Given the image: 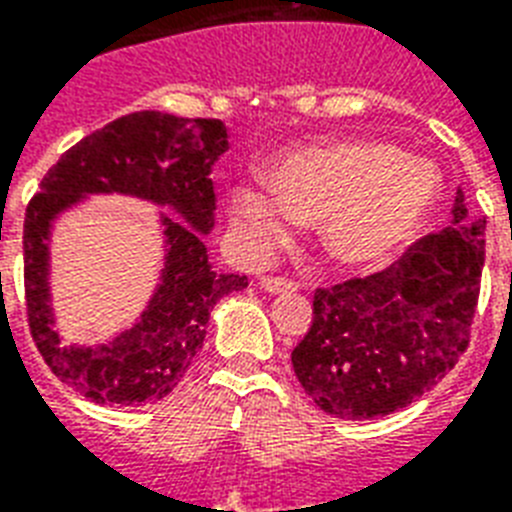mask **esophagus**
Wrapping results in <instances>:
<instances>
[{
  "mask_svg": "<svg viewBox=\"0 0 512 512\" xmlns=\"http://www.w3.org/2000/svg\"><path fill=\"white\" fill-rule=\"evenodd\" d=\"M265 292H271V295H281V292H295L300 284L295 279H287V276H263L260 279Z\"/></svg>",
  "mask_w": 512,
  "mask_h": 512,
  "instance_id": "1",
  "label": "esophagus"
}]
</instances>
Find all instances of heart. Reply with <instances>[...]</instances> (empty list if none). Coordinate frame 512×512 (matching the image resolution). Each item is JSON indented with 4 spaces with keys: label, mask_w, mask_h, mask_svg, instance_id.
I'll use <instances>...</instances> for the list:
<instances>
[{
    "label": "heart",
    "mask_w": 512,
    "mask_h": 512,
    "mask_svg": "<svg viewBox=\"0 0 512 512\" xmlns=\"http://www.w3.org/2000/svg\"><path fill=\"white\" fill-rule=\"evenodd\" d=\"M438 191V172L396 146L329 143L287 154L273 164L268 183L236 185L233 212L260 249L284 239L295 220H321L329 257L361 268L412 239Z\"/></svg>",
    "instance_id": "heart-1"
}]
</instances>
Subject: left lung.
I'll return each mask as SVG.
<instances>
[{
  "mask_svg": "<svg viewBox=\"0 0 512 512\" xmlns=\"http://www.w3.org/2000/svg\"><path fill=\"white\" fill-rule=\"evenodd\" d=\"M486 217H470L457 191L452 223L396 263L313 292L308 335L292 366L313 404L340 420L404 409L454 369L470 345Z\"/></svg>",
  "mask_w": 512,
  "mask_h": 512,
  "instance_id": "1",
  "label": "left lung"
}]
</instances>
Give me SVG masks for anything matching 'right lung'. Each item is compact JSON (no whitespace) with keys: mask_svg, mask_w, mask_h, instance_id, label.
Instances as JSON below:
<instances>
[{"mask_svg":"<svg viewBox=\"0 0 512 512\" xmlns=\"http://www.w3.org/2000/svg\"><path fill=\"white\" fill-rule=\"evenodd\" d=\"M228 151L220 119H177L138 111L68 148L42 177L23 220L26 316L44 364L95 404L138 406L175 388L207 335L209 311L247 276L212 271L201 233L215 223L212 164ZM84 192H130L172 206L188 226L163 218L171 244L163 284L144 319L100 349H63L46 305V236L51 217Z\"/></svg>","mask_w":512,"mask_h":512,"instance_id":"obj_1","label":"right lung"}]
</instances>
